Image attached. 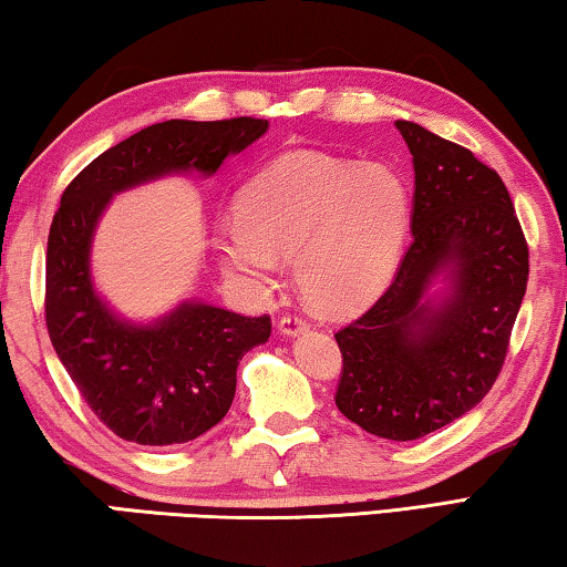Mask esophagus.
Here are the masks:
<instances>
[{"instance_id": "34e87169", "label": "esophagus", "mask_w": 567, "mask_h": 567, "mask_svg": "<svg viewBox=\"0 0 567 567\" xmlns=\"http://www.w3.org/2000/svg\"><path fill=\"white\" fill-rule=\"evenodd\" d=\"M310 324H307L305 318H300V315H285V318L277 322V330H280V334H285V338H295V334L305 332Z\"/></svg>"}]
</instances>
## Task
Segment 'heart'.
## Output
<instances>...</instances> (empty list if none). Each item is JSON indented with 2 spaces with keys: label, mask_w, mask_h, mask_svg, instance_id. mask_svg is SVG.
<instances>
[{
  "label": "heart",
  "mask_w": 567,
  "mask_h": 567,
  "mask_svg": "<svg viewBox=\"0 0 567 567\" xmlns=\"http://www.w3.org/2000/svg\"><path fill=\"white\" fill-rule=\"evenodd\" d=\"M408 229L410 189L398 172L297 150L247 182L215 252L225 275L252 287L295 260L307 300L352 312L390 285Z\"/></svg>",
  "instance_id": "heart-1"
}]
</instances>
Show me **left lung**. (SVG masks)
I'll list each match as a JSON object with an SVG mask.
<instances>
[{
    "instance_id": "8db88e82",
    "label": "left lung",
    "mask_w": 567,
    "mask_h": 567,
    "mask_svg": "<svg viewBox=\"0 0 567 567\" xmlns=\"http://www.w3.org/2000/svg\"><path fill=\"white\" fill-rule=\"evenodd\" d=\"M395 127L415 169L412 245L380 300L334 334V402L368 433L408 443L491 392L530 265L501 175L415 122ZM435 281L444 290L430 293Z\"/></svg>"
}]
</instances>
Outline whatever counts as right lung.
<instances>
[{"label":"right lung","mask_w":567,"mask_h":567,"mask_svg":"<svg viewBox=\"0 0 567 567\" xmlns=\"http://www.w3.org/2000/svg\"><path fill=\"white\" fill-rule=\"evenodd\" d=\"M267 120H167L92 159L52 219L44 315L66 375L114 435L137 445H179L207 433L235 400L243 354L267 342L272 322L185 300L155 322L120 318L94 290L92 239L114 195L199 172L213 177L267 132Z\"/></svg>","instance_id":"obj_1"}]
</instances>
